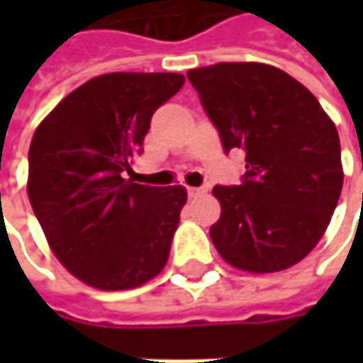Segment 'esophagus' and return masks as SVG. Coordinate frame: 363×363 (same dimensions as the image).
<instances>
[{
	"label": "esophagus",
	"mask_w": 363,
	"mask_h": 363,
	"mask_svg": "<svg viewBox=\"0 0 363 363\" xmlns=\"http://www.w3.org/2000/svg\"><path fill=\"white\" fill-rule=\"evenodd\" d=\"M206 194V188H188L189 198H198V196H203Z\"/></svg>",
	"instance_id": "obj_1"
}]
</instances>
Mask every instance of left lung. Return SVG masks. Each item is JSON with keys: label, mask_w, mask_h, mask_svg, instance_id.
<instances>
[{"label": "left lung", "mask_w": 363, "mask_h": 363, "mask_svg": "<svg viewBox=\"0 0 363 363\" xmlns=\"http://www.w3.org/2000/svg\"><path fill=\"white\" fill-rule=\"evenodd\" d=\"M188 80L224 153L242 149L240 186H216L222 214L210 228L220 257L248 272H277L321 240L343 186L340 135L319 101L286 72L220 62Z\"/></svg>", "instance_id": "1"}]
</instances>
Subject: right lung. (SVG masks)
<instances>
[{"instance_id": "add662e5", "label": "right lung", "mask_w": 363, "mask_h": 363, "mask_svg": "<svg viewBox=\"0 0 363 363\" xmlns=\"http://www.w3.org/2000/svg\"><path fill=\"white\" fill-rule=\"evenodd\" d=\"M174 72H111L62 99L35 129L28 198L52 252L103 291L143 285L165 267L184 186L125 175L143 151L151 117L184 86Z\"/></svg>"}]
</instances>
